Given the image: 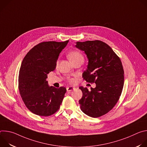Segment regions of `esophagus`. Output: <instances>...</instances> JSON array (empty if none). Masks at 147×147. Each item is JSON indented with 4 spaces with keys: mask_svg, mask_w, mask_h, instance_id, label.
Returning a JSON list of instances; mask_svg holds the SVG:
<instances>
[{
    "mask_svg": "<svg viewBox=\"0 0 147 147\" xmlns=\"http://www.w3.org/2000/svg\"><path fill=\"white\" fill-rule=\"evenodd\" d=\"M66 90H67V92H70V91H73V90H74V87H67Z\"/></svg>",
    "mask_w": 147,
    "mask_h": 147,
    "instance_id": "34e87169",
    "label": "esophagus"
}]
</instances>
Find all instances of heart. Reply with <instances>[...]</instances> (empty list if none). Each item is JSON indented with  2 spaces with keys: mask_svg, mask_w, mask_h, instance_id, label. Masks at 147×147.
Returning a JSON list of instances; mask_svg holds the SVG:
<instances>
[{
  "mask_svg": "<svg viewBox=\"0 0 147 147\" xmlns=\"http://www.w3.org/2000/svg\"><path fill=\"white\" fill-rule=\"evenodd\" d=\"M68 57L69 59L71 60V61L74 63L76 61L79 60H84V57L78 51H73L69 53ZM57 65H58V61L57 62ZM68 81L70 83H74V80L71 78H68Z\"/></svg>",
  "mask_w": 147,
  "mask_h": 147,
  "instance_id": "b5f03b06",
  "label": "heart"
}]
</instances>
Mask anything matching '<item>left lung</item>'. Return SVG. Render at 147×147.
<instances>
[{"mask_svg": "<svg viewBox=\"0 0 147 147\" xmlns=\"http://www.w3.org/2000/svg\"><path fill=\"white\" fill-rule=\"evenodd\" d=\"M76 47L84 51L88 59L82 77L96 84L95 88L80 87L82 96L79 100L81 110L92 117L109 112L117 102L124 85V70L120 58L112 49L101 40L77 42Z\"/></svg>", "mask_w": 147, "mask_h": 147, "instance_id": "left-lung-1", "label": "left lung"}]
</instances>
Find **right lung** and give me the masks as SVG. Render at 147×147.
Instances as JSON below:
<instances>
[{"instance_id": "right-lung-1", "label": "right lung", "mask_w": 147, "mask_h": 147, "mask_svg": "<svg viewBox=\"0 0 147 147\" xmlns=\"http://www.w3.org/2000/svg\"><path fill=\"white\" fill-rule=\"evenodd\" d=\"M68 42H43L32 48L22 61L18 89L26 107L35 115L51 116L60 108L66 88L49 87L47 78L56 69L59 54Z\"/></svg>"}]
</instances>
